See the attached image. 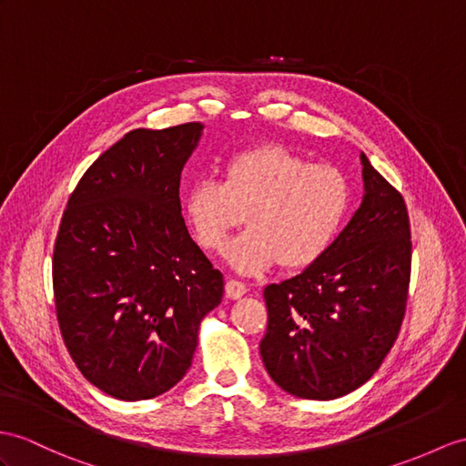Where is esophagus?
I'll use <instances>...</instances> for the list:
<instances>
[{"label": "esophagus", "mask_w": 466, "mask_h": 466, "mask_svg": "<svg viewBox=\"0 0 466 466\" xmlns=\"http://www.w3.org/2000/svg\"><path fill=\"white\" fill-rule=\"evenodd\" d=\"M247 290H248L247 285H245V282H241V280L229 279V280L225 282V294H227V297H229V299H233V300L245 297Z\"/></svg>", "instance_id": "esophagus-1"}]
</instances>
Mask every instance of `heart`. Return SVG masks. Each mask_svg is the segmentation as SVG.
Returning <instances> with one entry per match:
<instances>
[{
	"mask_svg": "<svg viewBox=\"0 0 466 466\" xmlns=\"http://www.w3.org/2000/svg\"><path fill=\"white\" fill-rule=\"evenodd\" d=\"M351 209L348 177L330 164H310L280 144L233 154L221 184L196 179L181 211L196 241L218 251L247 215L251 229L225 248L229 265L255 275L282 263L309 268L330 251Z\"/></svg>",
	"mask_w": 466,
	"mask_h": 466,
	"instance_id": "1",
	"label": "heart"
}]
</instances>
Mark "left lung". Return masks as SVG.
<instances>
[{"label":"left lung","instance_id":"left-lung-1","mask_svg":"<svg viewBox=\"0 0 466 466\" xmlns=\"http://www.w3.org/2000/svg\"><path fill=\"white\" fill-rule=\"evenodd\" d=\"M364 199L319 263L265 289L260 358L280 390L328 401L364 385L405 316L411 229L405 201L360 156Z\"/></svg>","mask_w":466,"mask_h":466}]
</instances>
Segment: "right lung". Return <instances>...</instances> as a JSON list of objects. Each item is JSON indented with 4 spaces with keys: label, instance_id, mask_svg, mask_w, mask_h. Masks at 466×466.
Instances as JSON below:
<instances>
[{
    "label": "right lung",
    "instance_id": "obj_1",
    "mask_svg": "<svg viewBox=\"0 0 466 466\" xmlns=\"http://www.w3.org/2000/svg\"><path fill=\"white\" fill-rule=\"evenodd\" d=\"M201 132L187 122L124 134L78 181L56 233L61 336L83 376L116 400L174 388L223 297V275L181 218V169Z\"/></svg>",
    "mask_w": 466,
    "mask_h": 466
}]
</instances>
